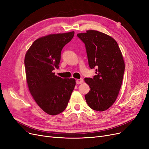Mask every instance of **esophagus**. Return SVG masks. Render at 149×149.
Listing matches in <instances>:
<instances>
[{
    "instance_id": "34e87169",
    "label": "esophagus",
    "mask_w": 149,
    "mask_h": 149,
    "mask_svg": "<svg viewBox=\"0 0 149 149\" xmlns=\"http://www.w3.org/2000/svg\"><path fill=\"white\" fill-rule=\"evenodd\" d=\"M83 83V79H78L76 80V84H82Z\"/></svg>"
}]
</instances>
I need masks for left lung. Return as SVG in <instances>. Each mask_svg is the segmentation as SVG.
<instances>
[{"label":"left lung","instance_id":"8db88e82","mask_svg":"<svg viewBox=\"0 0 149 149\" xmlns=\"http://www.w3.org/2000/svg\"><path fill=\"white\" fill-rule=\"evenodd\" d=\"M77 36L84 43L89 66L97 74L84 79L90 88L86 101L92 109L107 110L115 102L123 78L125 62L119 46L110 36L95 30Z\"/></svg>","mask_w":149,"mask_h":149}]
</instances>
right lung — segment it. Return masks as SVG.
<instances>
[{
    "label": "right lung",
    "mask_w": 149,
    "mask_h": 149,
    "mask_svg": "<svg viewBox=\"0 0 149 149\" xmlns=\"http://www.w3.org/2000/svg\"><path fill=\"white\" fill-rule=\"evenodd\" d=\"M74 34L71 31L40 38L25 55V72L30 93L40 109L50 115L65 110L76 85L74 78L63 79L53 73L59 68L61 50Z\"/></svg>",
    "instance_id": "right-lung-1"
}]
</instances>
